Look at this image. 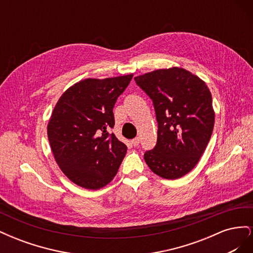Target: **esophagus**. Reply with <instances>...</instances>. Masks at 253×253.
I'll list each match as a JSON object with an SVG mask.
<instances>
[{"instance_id": "esophagus-1", "label": "esophagus", "mask_w": 253, "mask_h": 253, "mask_svg": "<svg viewBox=\"0 0 253 253\" xmlns=\"http://www.w3.org/2000/svg\"><path fill=\"white\" fill-rule=\"evenodd\" d=\"M131 143L134 145V147H137V145L139 144V138H138V137H136V138L132 139V140H131Z\"/></svg>"}]
</instances>
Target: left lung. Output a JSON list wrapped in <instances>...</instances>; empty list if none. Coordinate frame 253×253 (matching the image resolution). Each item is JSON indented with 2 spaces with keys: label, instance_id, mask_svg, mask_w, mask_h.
<instances>
[{
  "label": "left lung",
  "instance_id": "left-lung-1",
  "mask_svg": "<svg viewBox=\"0 0 253 253\" xmlns=\"http://www.w3.org/2000/svg\"><path fill=\"white\" fill-rule=\"evenodd\" d=\"M154 104L158 122L157 143L144 153L156 175L177 179L197 165L213 126L212 96L206 83L181 67L156 70L135 77Z\"/></svg>",
  "mask_w": 253,
  "mask_h": 253
}]
</instances>
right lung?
Listing matches in <instances>:
<instances>
[{"label":"right lung","mask_w":253,"mask_h":253,"mask_svg":"<svg viewBox=\"0 0 253 253\" xmlns=\"http://www.w3.org/2000/svg\"><path fill=\"white\" fill-rule=\"evenodd\" d=\"M132 78L84 79L67 88L53 109L47 126L51 152L76 185L98 190L117 174L127 148L108 129L115 126L117 98Z\"/></svg>","instance_id":"add662e5"}]
</instances>
